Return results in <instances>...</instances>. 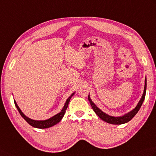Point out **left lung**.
Masks as SVG:
<instances>
[{
    "label": "left lung",
    "mask_w": 156,
    "mask_h": 156,
    "mask_svg": "<svg viewBox=\"0 0 156 156\" xmlns=\"http://www.w3.org/2000/svg\"><path fill=\"white\" fill-rule=\"evenodd\" d=\"M146 80H145V86H144V93L143 95L141 98V99L140 100V102H138V104H137L136 107L134 108V109L132 110V111H130L128 113H127L126 114L122 115V116H119V117H114V116H112V115H108L107 114L104 113V112H102L100 109H99L96 105L94 104L92 100L90 99V95H88V100L90 101V105L92 108L93 110L95 112V113L98 115L99 118L100 119H102L103 121L106 122L107 123H109V124H125V123H127L129 121L131 120V119L135 116V115L138 112L139 110L140 109L141 106L144 102V100L145 99V96H146V87H147V84H146Z\"/></svg>",
    "instance_id": "left-lung-1"
}]
</instances>
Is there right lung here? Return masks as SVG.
<instances>
[{
	"label": "right lung",
	"mask_w": 156,
	"mask_h": 156,
	"mask_svg": "<svg viewBox=\"0 0 156 156\" xmlns=\"http://www.w3.org/2000/svg\"><path fill=\"white\" fill-rule=\"evenodd\" d=\"M74 94H75V92L72 93V95L66 100V103H65L64 106L62 108V110H61L60 113L57 114L56 115H54V116H52V118H50L48 119H46V120H34V119H32L30 118L27 117L26 115H25L23 113V112L20 110L19 106H18L16 102V101L14 100V104H15V106L17 108L18 111L19 112L20 114L21 115V116L23 117L25 119V120H26L28 123L29 124L32 126V127H34V128H40V129H44V128H50V127H52V126L56 125V124H58V123L62 119L64 115L65 114V112H66V110L67 109V108H68V103H69L71 98L74 96Z\"/></svg>",
	"instance_id": "1"
}]
</instances>
